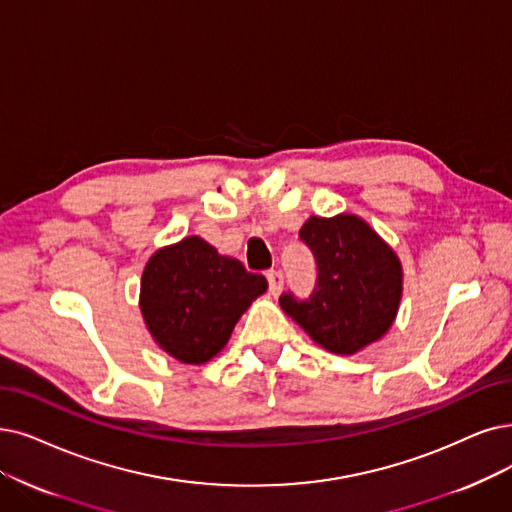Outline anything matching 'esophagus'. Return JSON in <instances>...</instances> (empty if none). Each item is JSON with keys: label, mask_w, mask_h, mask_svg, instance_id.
<instances>
[{"label": "esophagus", "mask_w": 512, "mask_h": 512, "mask_svg": "<svg viewBox=\"0 0 512 512\" xmlns=\"http://www.w3.org/2000/svg\"><path fill=\"white\" fill-rule=\"evenodd\" d=\"M267 281H269V292L277 296L283 288V273L281 271H267Z\"/></svg>", "instance_id": "esophagus-1"}]
</instances>
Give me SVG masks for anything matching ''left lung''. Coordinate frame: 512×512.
Instances as JSON below:
<instances>
[{
  "label": "left lung",
  "mask_w": 512,
  "mask_h": 512,
  "mask_svg": "<svg viewBox=\"0 0 512 512\" xmlns=\"http://www.w3.org/2000/svg\"><path fill=\"white\" fill-rule=\"evenodd\" d=\"M315 258V288L292 290L281 309L323 349L353 355L386 334L401 300V264L395 252L357 218L311 216L298 233Z\"/></svg>",
  "instance_id": "8db88e82"
}]
</instances>
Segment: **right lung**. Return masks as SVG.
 <instances>
[{
    "label": "right lung",
    "mask_w": 512,
    "mask_h": 512,
    "mask_svg": "<svg viewBox=\"0 0 512 512\" xmlns=\"http://www.w3.org/2000/svg\"><path fill=\"white\" fill-rule=\"evenodd\" d=\"M267 279L187 237L151 256L140 283V311L155 342L182 363H206L227 344Z\"/></svg>",
    "instance_id": "obj_1"
}]
</instances>
